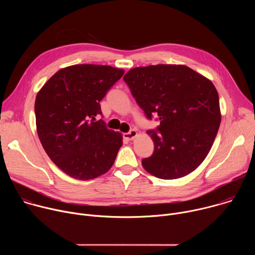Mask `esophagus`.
Segmentation results:
<instances>
[{"mask_svg": "<svg viewBox=\"0 0 255 255\" xmlns=\"http://www.w3.org/2000/svg\"><path fill=\"white\" fill-rule=\"evenodd\" d=\"M136 136H137L136 130H130L129 132L123 134V137H124L125 139H127V140H133Z\"/></svg>", "mask_w": 255, "mask_h": 255, "instance_id": "1", "label": "esophagus"}]
</instances>
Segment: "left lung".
Segmentation results:
<instances>
[{
  "mask_svg": "<svg viewBox=\"0 0 255 255\" xmlns=\"http://www.w3.org/2000/svg\"><path fill=\"white\" fill-rule=\"evenodd\" d=\"M148 120L154 142L145 170L162 179L194 171L208 155L221 123L219 96L211 81L185 65L157 64L130 69L124 76Z\"/></svg>",
  "mask_w": 255,
  "mask_h": 255,
  "instance_id": "obj_1",
  "label": "left lung"
}]
</instances>
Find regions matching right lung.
Returning a JSON list of instances; mask_svg holds the SVG:
<instances>
[{
    "label": "right lung",
    "instance_id": "add662e5",
    "mask_svg": "<svg viewBox=\"0 0 255 255\" xmlns=\"http://www.w3.org/2000/svg\"><path fill=\"white\" fill-rule=\"evenodd\" d=\"M123 75V69L109 65H72L58 70L36 96L40 142L67 175L92 179L112 167L122 135L95 117L102 116L100 102Z\"/></svg>",
    "mask_w": 255,
    "mask_h": 255
}]
</instances>
